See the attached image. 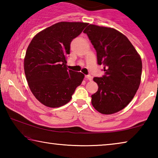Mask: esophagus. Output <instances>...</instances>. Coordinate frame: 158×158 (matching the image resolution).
<instances>
[{"instance_id": "1", "label": "esophagus", "mask_w": 158, "mask_h": 158, "mask_svg": "<svg viewBox=\"0 0 158 158\" xmlns=\"http://www.w3.org/2000/svg\"><path fill=\"white\" fill-rule=\"evenodd\" d=\"M85 78H86L87 79L90 80V81H91V80H92V77L90 76V74H89V75H85Z\"/></svg>"}]
</instances>
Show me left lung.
Returning a JSON list of instances; mask_svg holds the SVG:
<instances>
[{"label":"left lung","instance_id":"1","mask_svg":"<svg viewBox=\"0 0 158 158\" xmlns=\"http://www.w3.org/2000/svg\"><path fill=\"white\" fill-rule=\"evenodd\" d=\"M97 52L99 65L105 72L94 77L98 90L91 95V103L102 114L122 110L135 95L141 82V57L127 37L112 28L90 24L84 31Z\"/></svg>","mask_w":158,"mask_h":158}]
</instances>
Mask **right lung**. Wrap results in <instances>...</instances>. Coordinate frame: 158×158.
Returning <instances> with one entry per match:
<instances>
[{"label":"right lung","instance_id":"1","mask_svg":"<svg viewBox=\"0 0 158 158\" xmlns=\"http://www.w3.org/2000/svg\"><path fill=\"white\" fill-rule=\"evenodd\" d=\"M88 23L59 22L37 33L24 58L28 86L37 100L47 106L59 107L69 102L84 74L67 68L70 43Z\"/></svg>","mask_w":158,"mask_h":158}]
</instances>
